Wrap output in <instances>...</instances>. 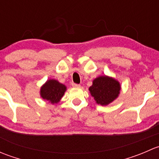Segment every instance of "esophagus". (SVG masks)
Returning a JSON list of instances; mask_svg holds the SVG:
<instances>
[{
  "label": "esophagus",
  "mask_w": 159,
  "mask_h": 159,
  "mask_svg": "<svg viewBox=\"0 0 159 159\" xmlns=\"http://www.w3.org/2000/svg\"><path fill=\"white\" fill-rule=\"evenodd\" d=\"M72 86H73V87H75V88H79V87H81V85H80V84H75V83H73V84H72Z\"/></svg>",
  "instance_id": "esophagus-1"
}]
</instances>
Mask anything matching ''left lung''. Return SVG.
<instances>
[{
  "label": "left lung",
  "instance_id": "1",
  "mask_svg": "<svg viewBox=\"0 0 159 159\" xmlns=\"http://www.w3.org/2000/svg\"><path fill=\"white\" fill-rule=\"evenodd\" d=\"M120 84L112 78L100 76L93 81L90 93L98 104L107 105L113 102L120 93Z\"/></svg>",
  "mask_w": 159,
  "mask_h": 159
}]
</instances>
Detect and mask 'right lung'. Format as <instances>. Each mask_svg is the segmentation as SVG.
Masks as SVG:
<instances>
[{"instance_id": "1", "label": "right lung", "mask_w": 159, "mask_h": 159, "mask_svg": "<svg viewBox=\"0 0 159 159\" xmlns=\"http://www.w3.org/2000/svg\"><path fill=\"white\" fill-rule=\"evenodd\" d=\"M66 91V87L56 80H48L41 89V96L44 100L54 104L60 102Z\"/></svg>"}]
</instances>
